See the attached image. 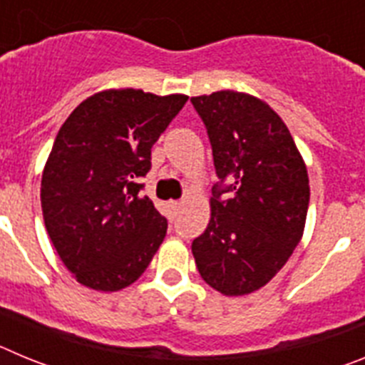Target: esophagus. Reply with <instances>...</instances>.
<instances>
[{
    "instance_id": "esophagus-1",
    "label": "esophagus",
    "mask_w": 365,
    "mask_h": 365,
    "mask_svg": "<svg viewBox=\"0 0 365 365\" xmlns=\"http://www.w3.org/2000/svg\"><path fill=\"white\" fill-rule=\"evenodd\" d=\"M180 206H182V202H180V201L170 202V210H172V214H177V212L180 210Z\"/></svg>"
}]
</instances>
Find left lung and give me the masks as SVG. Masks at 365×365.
<instances>
[{"label": "left lung", "instance_id": "left-lung-1", "mask_svg": "<svg viewBox=\"0 0 365 365\" xmlns=\"http://www.w3.org/2000/svg\"><path fill=\"white\" fill-rule=\"evenodd\" d=\"M219 182L212 219L192 243L199 274L227 296L254 292L292 256L305 227L309 177L278 113L245 93L193 96Z\"/></svg>", "mask_w": 365, "mask_h": 365}]
</instances>
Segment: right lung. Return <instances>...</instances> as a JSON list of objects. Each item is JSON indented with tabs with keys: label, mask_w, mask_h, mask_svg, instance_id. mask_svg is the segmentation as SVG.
<instances>
[{
	"label": "right lung",
	"mask_w": 365,
	"mask_h": 365,
	"mask_svg": "<svg viewBox=\"0 0 365 365\" xmlns=\"http://www.w3.org/2000/svg\"><path fill=\"white\" fill-rule=\"evenodd\" d=\"M188 96L111 89L83 100L41 177L45 228L76 282L120 291L148 269L168 221L143 195L151 148Z\"/></svg>",
	"instance_id": "obj_1"
}]
</instances>
